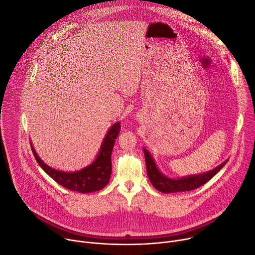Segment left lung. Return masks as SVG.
<instances>
[{
	"label": "left lung",
	"instance_id": "1",
	"mask_svg": "<svg viewBox=\"0 0 255 255\" xmlns=\"http://www.w3.org/2000/svg\"><path fill=\"white\" fill-rule=\"evenodd\" d=\"M145 154V160H146V168L148 178L153 185V187L163 193H174V192H184V191H191L194 189H197L200 186L207 183L211 178H213L217 174L222 167L226 165L228 162L225 161L220 164L218 167L214 169L196 175H189V177H184L181 179H170L167 178L166 175L161 173L159 169L156 166L154 159L148 152L147 149L144 148Z\"/></svg>",
	"mask_w": 255,
	"mask_h": 255
}]
</instances>
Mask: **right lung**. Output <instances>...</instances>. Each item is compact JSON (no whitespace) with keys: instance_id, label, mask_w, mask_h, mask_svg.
Here are the masks:
<instances>
[{"instance_id":"1","label":"right lung","mask_w":255,"mask_h":255,"mask_svg":"<svg viewBox=\"0 0 255 255\" xmlns=\"http://www.w3.org/2000/svg\"><path fill=\"white\" fill-rule=\"evenodd\" d=\"M121 131V123L114 124L103 140L99 154L95 161L87 167L74 171L65 172L57 170L47 165L40 157L31 145V150L35 160L37 161L46 173L62 187L75 191L78 193H91L103 189L109 182L111 175V153L117 138Z\"/></svg>"}]
</instances>
